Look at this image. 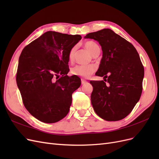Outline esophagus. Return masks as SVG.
<instances>
[{"mask_svg": "<svg viewBox=\"0 0 159 159\" xmlns=\"http://www.w3.org/2000/svg\"><path fill=\"white\" fill-rule=\"evenodd\" d=\"M87 82H88V81H86V80H85L84 79H81V84H86Z\"/></svg>", "mask_w": 159, "mask_h": 159, "instance_id": "34e87169", "label": "esophagus"}]
</instances>
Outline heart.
<instances>
[{"instance_id":"heart-1","label":"heart","mask_w":159,"mask_h":159,"mask_svg":"<svg viewBox=\"0 0 159 159\" xmlns=\"http://www.w3.org/2000/svg\"><path fill=\"white\" fill-rule=\"evenodd\" d=\"M84 46L92 55L96 49L99 48V46L93 41H88L84 43ZM76 50V47L74 46L68 52V59L70 61L74 60V54ZM95 71V67L93 66H77L71 69V74L75 75H78L83 78H88Z\"/></svg>"}]
</instances>
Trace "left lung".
<instances>
[{
  "label": "left lung",
  "instance_id": "8db88e82",
  "mask_svg": "<svg viewBox=\"0 0 159 159\" xmlns=\"http://www.w3.org/2000/svg\"><path fill=\"white\" fill-rule=\"evenodd\" d=\"M84 38L97 40L102 46L103 56L95 75L108 82L90 81L95 112L105 121L121 120L131 112L142 93L144 68L138 52L131 43L109 28L89 33Z\"/></svg>",
  "mask_w": 159,
  "mask_h": 159
}]
</instances>
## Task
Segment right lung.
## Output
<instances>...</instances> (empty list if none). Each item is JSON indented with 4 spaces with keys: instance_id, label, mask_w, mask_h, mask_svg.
I'll return each instance as SVG.
<instances>
[{
    "instance_id": "add662e5",
    "label": "right lung",
    "mask_w": 159,
    "mask_h": 159,
    "mask_svg": "<svg viewBox=\"0 0 159 159\" xmlns=\"http://www.w3.org/2000/svg\"><path fill=\"white\" fill-rule=\"evenodd\" d=\"M81 39L80 35L48 31L21 52L16 74L18 88L26 109L42 122L56 123L69 112L71 95L80 88L81 80L75 75H67L70 71L68 56Z\"/></svg>"
}]
</instances>
